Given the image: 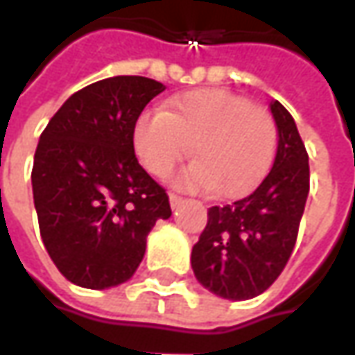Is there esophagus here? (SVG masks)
Segmentation results:
<instances>
[{
  "mask_svg": "<svg viewBox=\"0 0 355 355\" xmlns=\"http://www.w3.org/2000/svg\"><path fill=\"white\" fill-rule=\"evenodd\" d=\"M168 202H171V206H173V208H177L178 204L182 202V196H178V194H175V192H171V194H168Z\"/></svg>",
  "mask_w": 355,
  "mask_h": 355,
  "instance_id": "obj_1",
  "label": "esophagus"
}]
</instances>
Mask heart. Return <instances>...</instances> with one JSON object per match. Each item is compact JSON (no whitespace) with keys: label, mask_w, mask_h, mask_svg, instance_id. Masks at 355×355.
Segmentation results:
<instances>
[{"label":"heart","mask_w":355,"mask_h":355,"mask_svg":"<svg viewBox=\"0 0 355 355\" xmlns=\"http://www.w3.org/2000/svg\"><path fill=\"white\" fill-rule=\"evenodd\" d=\"M196 161L177 177L216 196L250 192L273 163L277 123L267 107L227 90H192L143 112L133 125L135 155L153 177H166L190 153Z\"/></svg>","instance_id":"1"}]
</instances>
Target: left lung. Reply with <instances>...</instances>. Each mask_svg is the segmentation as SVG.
Masks as SVG:
<instances>
[{
	"mask_svg": "<svg viewBox=\"0 0 355 355\" xmlns=\"http://www.w3.org/2000/svg\"><path fill=\"white\" fill-rule=\"evenodd\" d=\"M279 129L273 168L245 198L208 210V224L192 248V271L222 299L261 295L283 273L295 250L311 189L309 153L295 119L273 102Z\"/></svg>",
	"mask_w": 355,
	"mask_h": 355,
	"instance_id": "8db88e82",
	"label": "left lung"
}]
</instances>
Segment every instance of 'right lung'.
I'll use <instances>...</instances> for the list:
<instances>
[{"instance_id":"right-lung-1","label":"right lung","mask_w":355,"mask_h":355,"mask_svg":"<svg viewBox=\"0 0 355 355\" xmlns=\"http://www.w3.org/2000/svg\"><path fill=\"white\" fill-rule=\"evenodd\" d=\"M163 90L145 76L94 82L41 133L31 173L39 230L58 271L78 287L128 281L155 222L171 216L165 189L133 149L137 117Z\"/></svg>"}]
</instances>
